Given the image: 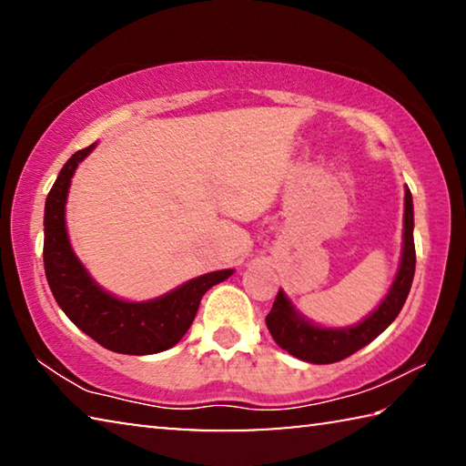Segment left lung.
<instances>
[{
	"label": "left lung",
	"instance_id": "left-lung-1",
	"mask_svg": "<svg viewBox=\"0 0 466 466\" xmlns=\"http://www.w3.org/2000/svg\"><path fill=\"white\" fill-rule=\"evenodd\" d=\"M415 275V244H413V197L405 187V214H403V247L400 261L392 286L386 291L382 302L368 314L364 320L351 327H322L306 319L283 289L278 291L271 312L267 314V329L281 350L309 364H335L350 358L361 347L389 329L399 317L411 289Z\"/></svg>",
	"mask_w": 466,
	"mask_h": 466
}]
</instances>
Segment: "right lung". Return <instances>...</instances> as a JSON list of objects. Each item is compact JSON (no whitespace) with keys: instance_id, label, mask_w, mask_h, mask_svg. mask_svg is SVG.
<instances>
[{"instance_id":"right-lung-1","label":"right lung","mask_w":466,"mask_h":466,"mask_svg":"<svg viewBox=\"0 0 466 466\" xmlns=\"http://www.w3.org/2000/svg\"><path fill=\"white\" fill-rule=\"evenodd\" d=\"M96 144L76 152L45 201V275L55 302L74 325L110 351L149 356L167 351L185 337L205 291L230 278L234 269L199 275L152 299L116 298L92 278L69 242L66 203L72 178Z\"/></svg>"}]
</instances>
